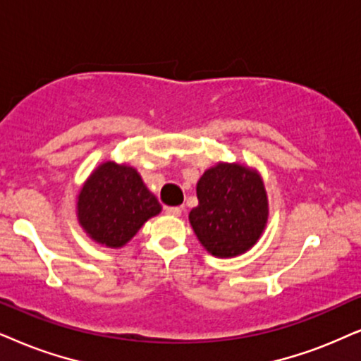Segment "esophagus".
I'll return each mask as SVG.
<instances>
[{
    "label": "esophagus",
    "mask_w": 361,
    "mask_h": 361,
    "mask_svg": "<svg viewBox=\"0 0 361 361\" xmlns=\"http://www.w3.org/2000/svg\"><path fill=\"white\" fill-rule=\"evenodd\" d=\"M165 213L170 214V216H180L181 208L180 207H165Z\"/></svg>",
    "instance_id": "esophagus-1"
}]
</instances>
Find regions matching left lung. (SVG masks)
<instances>
[{
    "instance_id": "left-lung-1",
    "label": "left lung",
    "mask_w": 361,
    "mask_h": 361,
    "mask_svg": "<svg viewBox=\"0 0 361 361\" xmlns=\"http://www.w3.org/2000/svg\"><path fill=\"white\" fill-rule=\"evenodd\" d=\"M198 207L190 223L214 257L230 258L252 248L268 218L267 193L257 173L220 163L204 171L196 185Z\"/></svg>"
}]
</instances>
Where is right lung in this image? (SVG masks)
<instances>
[{"mask_svg": "<svg viewBox=\"0 0 361 361\" xmlns=\"http://www.w3.org/2000/svg\"><path fill=\"white\" fill-rule=\"evenodd\" d=\"M161 204L135 168L106 161L90 176L78 196L81 226L98 243L118 248L128 243Z\"/></svg>", "mask_w": 361, "mask_h": 361, "instance_id": "right-lung-1", "label": "right lung"}]
</instances>
